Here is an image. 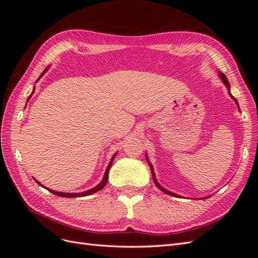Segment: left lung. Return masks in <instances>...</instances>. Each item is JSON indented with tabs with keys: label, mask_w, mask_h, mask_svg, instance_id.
Wrapping results in <instances>:
<instances>
[{
	"label": "left lung",
	"mask_w": 258,
	"mask_h": 258,
	"mask_svg": "<svg viewBox=\"0 0 258 258\" xmlns=\"http://www.w3.org/2000/svg\"><path fill=\"white\" fill-rule=\"evenodd\" d=\"M218 75H220V77H221V80L223 81V83L225 84V86L226 87H227V89H228V92H229V96L235 100V102L237 103V105L239 106V104H238V102H237V100L233 98L232 96H231V93H230V85H229V82H228V80H227V77L225 76V74H223L222 72H220L218 73ZM145 157H146V160H147V162H148V165H150V167H151V171H152V175H153V179H154V183H155V185L158 187V188L161 190V191H163L165 194H167V195H171V196H173V197H178V195H176V194H174V192H171V191H169V190H167L166 188H163V187L157 182V179H156V175H155V173H154V168H153V165L152 163L150 162V160H148V158H147V155H145ZM208 198V197H207ZM207 198H204V199H207Z\"/></svg>",
	"instance_id": "1"
}]
</instances>
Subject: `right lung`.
<instances>
[{
	"mask_svg": "<svg viewBox=\"0 0 258 258\" xmlns=\"http://www.w3.org/2000/svg\"><path fill=\"white\" fill-rule=\"evenodd\" d=\"M48 70V67L46 68L45 70H44V72L41 74V76L38 77V80L41 79V77L45 74V72L47 71ZM37 80V81H38ZM36 81V82H37ZM35 89V88H34ZM33 92H34V90L32 91V93H31L30 95V97L28 98V101H29V99L32 97V95H33ZM115 156H116V154H114V156L112 157V159H111V161L108 162V166H107V168H106V170H105V173H104V176H103V179L102 181H101V183L99 184V185H97L96 187H93V188H91V189H88V190H86V191H82V192H61V191H56V190H51V189H49V188H47V187H45V186H43L40 182L38 181H36V183L38 184V185H41V186H43L44 188H46L47 189L48 191H50V192H52L53 195H56V196H59V197H67V198H75V197H84V196H89V195H91V194H95V192H97V191H99V190H101L103 188V187L106 185V183H107V178H108V170H110V168H111V166H112V162H113V160H114V158H115Z\"/></svg>",
	"mask_w": 258,
	"mask_h": 258,
	"instance_id": "right-lung-1",
	"label": "right lung"
}]
</instances>
